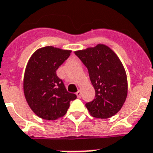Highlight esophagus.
<instances>
[{"label": "esophagus", "mask_w": 153, "mask_h": 153, "mask_svg": "<svg viewBox=\"0 0 153 153\" xmlns=\"http://www.w3.org/2000/svg\"><path fill=\"white\" fill-rule=\"evenodd\" d=\"M76 96H77L78 98H80V96H81V91L79 90L76 93Z\"/></svg>", "instance_id": "34e87169"}]
</instances>
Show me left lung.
Here are the masks:
<instances>
[{
    "label": "left lung",
    "mask_w": 153,
    "mask_h": 153,
    "mask_svg": "<svg viewBox=\"0 0 153 153\" xmlns=\"http://www.w3.org/2000/svg\"><path fill=\"white\" fill-rule=\"evenodd\" d=\"M75 55L88 69L95 90V98L85 103L89 113L101 119L117 114L127 94V76L119 58L103 45L76 51Z\"/></svg>",
    "instance_id": "1"
}]
</instances>
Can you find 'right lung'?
<instances>
[{"label":"right lung","instance_id":"add662e5","mask_svg":"<svg viewBox=\"0 0 153 153\" xmlns=\"http://www.w3.org/2000/svg\"><path fill=\"white\" fill-rule=\"evenodd\" d=\"M70 52L45 47L35 51L27 63L24 94L30 108L42 119L55 120L62 117L67 112L69 102L76 98L75 94L67 91L62 79L56 74Z\"/></svg>","mask_w":153,"mask_h":153}]
</instances>
